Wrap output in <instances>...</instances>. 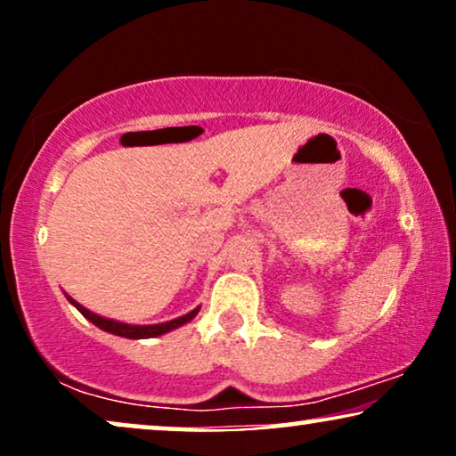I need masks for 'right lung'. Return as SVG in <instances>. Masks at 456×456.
Segmentation results:
<instances>
[{
  "label": "right lung",
  "instance_id": "1",
  "mask_svg": "<svg viewBox=\"0 0 456 456\" xmlns=\"http://www.w3.org/2000/svg\"><path fill=\"white\" fill-rule=\"evenodd\" d=\"M68 303L74 305L80 314H83L86 320L91 323H95L99 330H103V332L108 334H114V336H122V338H130V340H142V338H155V336H161V334H167L172 332V330H176L180 326H184V323H189L191 320H195L199 309L201 307H195L192 311H189L186 315H180L176 320H170V322H161V323H149V326H134V323H124V322H116V320H110V317H103V315H97L89 311L86 307H83L78 301H74L70 295H66Z\"/></svg>",
  "mask_w": 456,
  "mask_h": 456
}]
</instances>
